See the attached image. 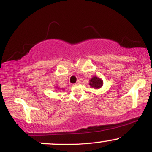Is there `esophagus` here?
I'll use <instances>...</instances> for the list:
<instances>
[{"label": "esophagus", "instance_id": "1", "mask_svg": "<svg viewBox=\"0 0 152 152\" xmlns=\"http://www.w3.org/2000/svg\"><path fill=\"white\" fill-rule=\"evenodd\" d=\"M79 83H80V82H79V81H77V82H76V83H74V84H73L72 86H77V85L79 84Z\"/></svg>", "mask_w": 152, "mask_h": 152}]
</instances>
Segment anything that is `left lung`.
<instances>
[{
  "mask_svg": "<svg viewBox=\"0 0 152 152\" xmlns=\"http://www.w3.org/2000/svg\"><path fill=\"white\" fill-rule=\"evenodd\" d=\"M89 85L91 87H94V88H99L103 86V81L101 78L96 77V76H94L90 80Z\"/></svg>",
  "mask_w": 152,
  "mask_h": 152,
  "instance_id": "8db88e82",
  "label": "left lung"
}]
</instances>
